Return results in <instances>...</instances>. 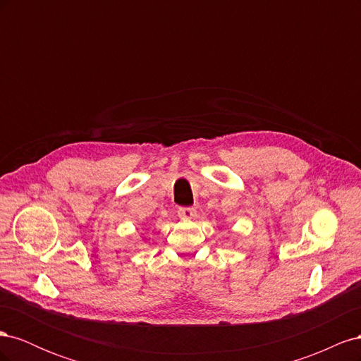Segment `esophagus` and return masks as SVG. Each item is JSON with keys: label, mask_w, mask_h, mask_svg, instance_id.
Returning a JSON list of instances; mask_svg holds the SVG:
<instances>
[{"label": "esophagus", "mask_w": 361, "mask_h": 361, "mask_svg": "<svg viewBox=\"0 0 361 361\" xmlns=\"http://www.w3.org/2000/svg\"><path fill=\"white\" fill-rule=\"evenodd\" d=\"M178 215L182 218V220H191L195 215H197V211L194 207H180L178 211Z\"/></svg>", "instance_id": "34e87169"}]
</instances>
